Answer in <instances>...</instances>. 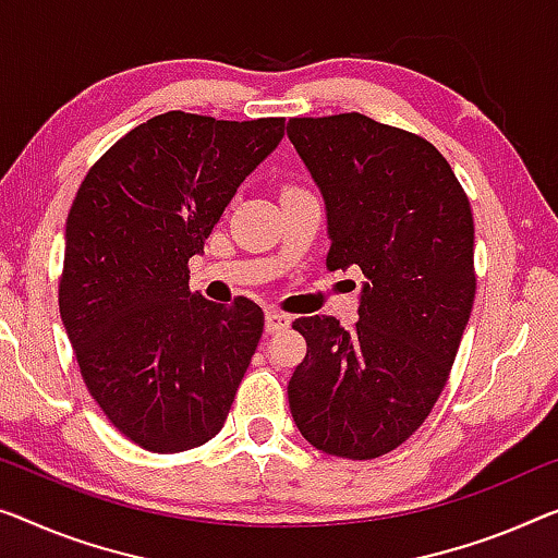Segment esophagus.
<instances>
[{"mask_svg": "<svg viewBox=\"0 0 558 558\" xmlns=\"http://www.w3.org/2000/svg\"><path fill=\"white\" fill-rule=\"evenodd\" d=\"M290 328V315L278 313V311H268L265 313V330L268 332H280Z\"/></svg>", "mask_w": 558, "mask_h": 558, "instance_id": "obj_1", "label": "esophagus"}]
</instances>
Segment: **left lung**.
<instances>
[{
  "label": "left lung",
  "instance_id": "left-lung-1",
  "mask_svg": "<svg viewBox=\"0 0 558 558\" xmlns=\"http://www.w3.org/2000/svg\"><path fill=\"white\" fill-rule=\"evenodd\" d=\"M288 137L326 203L328 270L361 268L359 323L298 318L288 384L307 444L368 461L411 438L444 390L469 323L473 215L438 149L361 112L293 118Z\"/></svg>",
  "mask_w": 558,
  "mask_h": 558
}]
</instances>
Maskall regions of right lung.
I'll use <instances>...</instances> for the list:
<instances>
[{"label": "right lung", "mask_w": 558, "mask_h": 558, "mask_svg": "<svg viewBox=\"0 0 558 558\" xmlns=\"http://www.w3.org/2000/svg\"><path fill=\"white\" fill-rule=\"evenodd\" d=\"M282 135V118L157 114L99 157L66 215V338L89 396L145 451L207 444L235 401L263 311L190 293L187 260Z\"/></svg>", "instance_id": "obj_1"}]
</instances>
